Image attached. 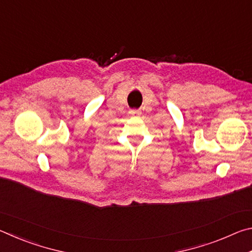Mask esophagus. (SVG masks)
I'll return each mask as SVG.
<instances>
[{"mask_svg":"<svg viewBox=\"0 0 252 252\" xmlns=\"http://www.w3.org/2000/svg\"><path fill=\"white\" fill-rule=\"evenodd\" d=\"M129 113L131 114L132 117H140V116H141V111L136 110V109H131L129 111Z\"/></svg>","mask_w":252,"mask_h":252,"instance_id":"1","label":"esophagus"}]
</instances>
